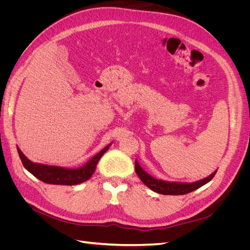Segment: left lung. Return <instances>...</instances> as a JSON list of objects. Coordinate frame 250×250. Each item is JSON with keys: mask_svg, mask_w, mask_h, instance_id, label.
Segmentation results:
<instances>
[{"mask_svg": "<svg viewBox=\"0 0 250 250\" xmlns=\"http://www.w3.org/2000/svg\"><path fill=\"white\" fill-rule=\"evenodd\" d=\"M135 172H137L138 176L141 178L143 183L156 193H160L163 195H185L197 190V188H199L203 185L208 184V181L214 178L217 171H215L213 174H210L207 178L198 180L196 181V183L192 184L169 183V181L155 179L144 171L137 161H135Z\"/></svg>", "mask_w": 250, "mask_h": 250, "instance_id": "left-lung-1", "label": "left lung"}]
</instances>
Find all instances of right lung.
I'll use <instances>...</instances> for the list:
<instances>
[{"label":"right lung","instance_id":"right-lung-1","mask_svg":"<svg viewBox=\"0 0 250 250\" xmlns=\"http://www.w3.org/2000/svg\"><path fill=\"white\" fill-rule=\"evenodd\" d=\"M110 145H107L99 153L96 154L85 166L78 169H64L56 166H48L42 164H35L22 154L21 151L18 148V152L21 161L24 167L33 175L43 181L46 184L51 185H62V186H74L83 183L92 177L96 170V166L99 162L102 155L106 152Z\"/></svg>","mask_w":250,"mask_h":250}]
</instances>
